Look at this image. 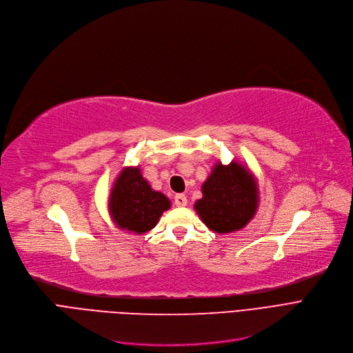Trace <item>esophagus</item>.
I'll return each mask as SVG.
<instances>
[{"label":"esophagus","mask_w":353,"mask_h":353,"mask_svg":"<svg viewBox=\"0 0 353 353\" xmlns=\"http://www.w3.org/2000/svg\"><path fill=\"white\" fill-rule=\"evenodd\" d=\"M174 199H175V205H176V207H185L187 203H188L187 196L183 195V194H176Z\"/></svg>","instance_id":"1"}]
</instances>
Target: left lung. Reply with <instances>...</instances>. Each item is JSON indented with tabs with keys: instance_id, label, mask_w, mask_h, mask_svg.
<instances>
[{
	"instance_id": "8db88e82",
	"label": "left lung",
	"mask_w": 353,
	"mask_h": 353,
	"mask_svg": "<svg viewBox=\"0 0 353 353\" xmlns=\"http://www.w3.org/2000/svg\"><path fill=\"white\" fill-rule=\"evenodd\" d=\"M203 195L195 210L205 225L216 232L243 228L257 210V183L236 162L227 166L218 163L204 182Z\"/></svg>"
}]
</instances>
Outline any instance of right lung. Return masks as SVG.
I'll use <instances>...</instances> for the list:
<instances>
[{
	"mask_svg": "<svg viewBox=\"0 0 353 353\" xmlns=\"http://www.w3.org/2000/svg\"><path fill=\"white\" fill-rule=\"evenodd\" d=\"M170 207V199L149 187L139 168H126L122 171L109 201L113 221L121 228L137 234L152 230L162 212Z\"/></svg>",
	"mask_w": 353,
	"mask_h": 353,
	"instance_id": "add662e5",
	"label": "right lung"
}]
</instances>
